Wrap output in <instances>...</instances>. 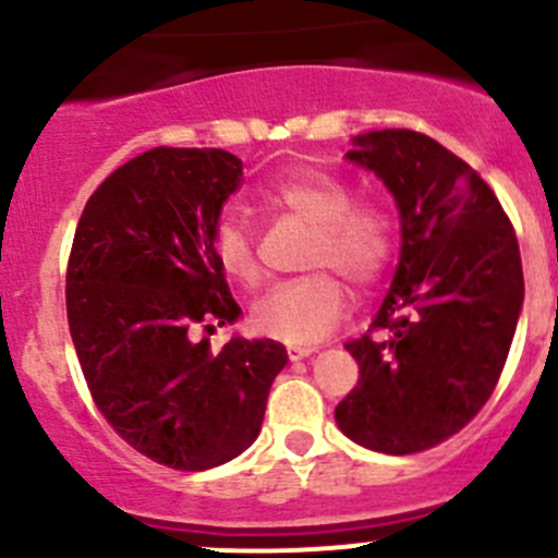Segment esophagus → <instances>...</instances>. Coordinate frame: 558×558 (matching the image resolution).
<instances>
[{
  "instance_id": "34e87169",
  "label": "esophagus",
  "mask_w": 558,
  "mask_h": 558,
  "mask_svg": "<svg viewBox=\"0 0 558 558\" xmlns=\"http://www.w3.org/2000/svg\"><path fill=\"white\" fill-rule=\"evenodd\" d=\"M315 348H305V345H289L286 348V353H289L291 362H302V359H307Z\"/></svg>"
}]
</instances>
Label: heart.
I'll return each instance as SVG.
<instances>
[{"mask_svg": "<svg viewBox=\"0 0 558 558\" xmlns=\"http://www.w3.org/2000/svg\"><path fill=\"white\" fill-rule=\"evenodd\" d=\"M269 210L289 213L313 223L307 267L340 272L353 286H375L391 267L397 251V221L386 202L373 196L353 199L351 185L320 170H296L258 191ZM218 269L240 286H253L262 275L247 223L227 213L210 234ZM326 269L283 280L253 305L251 326L264 337L289 345H315L324 340L348 305L345 286Z\"/></svg>", "mask_w": 558, "mask_h": 558, "instance_id": "b5f03b06", "label": "heart"}]
</instances>
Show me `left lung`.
Masks as SVG:
<instances>
[{"label": "left lung", "mask_w": 558, "mask_h": 558, "mask_svg": "<svg viewBox=\"0 0 558 558\" xmlns=\"http://www.w3.org/2000/svg\"><path fill=\"white\" fill-rule=\"evenodd\" d=\"M345 159L393 194L402 251L369 331L345 342L359 384L335 418L369 451L418 453L497 388L523 302L519 240L486 180L426 134H359Z\"/></svg>", "instance_id": "obj_1"}]
</instances>
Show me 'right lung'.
I'll list each match as a JSON object with an SVG mask.
<instances>
[{
  "label": "right lung",
  "mask_w": 558,
  "mask_h": 558,
  "mask_svg": "<svg viewBox=\"0 0 558 558\" xmlns=\"http://www.w3.org/2000/svg\"><path fill=\"white\" fill-rule=\"evenodd\" d=\"M240 183L229 150H145L102 180L72 240L66 320L88 391L134 451L172 470L243 453L289 362L275 340L232 337L213 351L196 337L240 315L210 251Z\"/></svg>",
  "instance_id": "obj_1"
}]
</instances>
